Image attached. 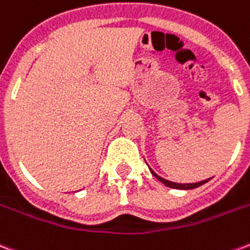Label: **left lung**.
I'll return each instance as SVG.
<instances>
[{
    "instance_id": "left-lung-1",
    "label": "left lung",
    "mask_w": 250,
    "mask_h": 250,
    "mask_svg": "<svg viewBox=\"0 0 250 250\" xmlns=\"http://www.w3.org/2000/svg\"><path fill=\"white\" fill-rule=\"evenodd\" d=\"M150 171L151 174L158 179V181H161L165 186H167V188H179V190H190V188H195L201 186V185L206 184L208 181L210 179H205V181H201V182H195V184H177V182H171V181H167V179L162 178V177H159L157 173H154L151 168H150Z\"/></svg>"
}]
</instances>
